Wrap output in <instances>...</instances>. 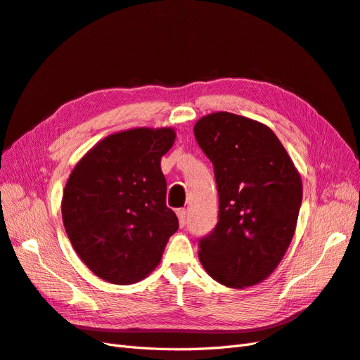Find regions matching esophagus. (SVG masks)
<instances>
[{"label": "esophagus", "mask_w": 360, "mask_h": 360, "mask_svg": "<svg viewBox=\"0 0 360 360\" xmlns=\"http://www.w3.org/2000/svg\"><path fill=\"white\" fill-rule=\"evenodd\" d=\"M177 217H179V224L183 228L186 225V209H179L177 210Z\"/></svg>", "instance_id": "34e87169"}]
</instances>
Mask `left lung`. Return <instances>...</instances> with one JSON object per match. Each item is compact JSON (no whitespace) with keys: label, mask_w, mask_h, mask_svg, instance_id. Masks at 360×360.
I'll return each instance as SVG.
<instances>
[{"label":"left lung","mask_w":360,"mask_h":360,"mask_svg":"<svg viewBox=\"0 0 360 360\" xmlns=\"http://www.w3.org/2000/svg\"><path fill=\"white\" fill-rule=\"evenodd\" d=\"M193 135L210 159L219 195L214 230L200 261L222 285L243 288L276 269L296 230L302 180L271 130L231 112L200 118Z\"/></svg>","instance_id":"8db88e82"}]
</instances>
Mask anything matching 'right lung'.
I'll return each instance as SVG.
<instances>
[{"label": "right lung", "instance_id": "right-lung-1", "mask_svg": "<svg viewBox=\"0 0 360 360\" xmlns=\"http://www.w3.org/2000/svg\"><path fill=\"white\" fill-rule=\"evenodd\" d=\"M174 139L169 127L124 130L102 139L70 174L63 224L76 254L106 282L144 279L179 230L160 169Z\"/></svg>", "mask_w": 360, "mask_h": 360}]
</instances>
